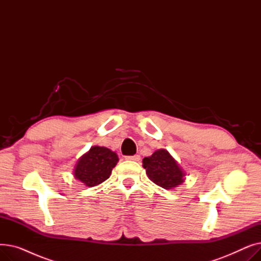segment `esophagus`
Here are the masks:
<instances>
[{"label":"esophagus","instance_id":"1","mask_svg":"<svg viewBox=\"0 0 261 261\" xmlns=\"http://www.w3.org/2000/svg\"><path fill=\"white\" fill-rule=\"evenodd\" d=\"M126 160L128 161H135V162H139L141 160V156L139 154H135V155H131V156H126Z\"/></svg>","mask_w":261,"mask_h":261}]
</instances>
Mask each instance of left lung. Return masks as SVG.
<instances>
[{
  "label": "left lung",
  "instance_id": "1",
  "mask_svg": "<svg viewBox=\"0 0 261 261\" xmlns=\"http://www.w3.org/2000/svg\"><path fill=\"white\" fill-rule=\"evenodd\" d=\"M146 174L158 186L172 189L185 182V171L166 149H159L143 160Z\"/></svg>",
  "mask_w": 261,
  "mask_h": 261
}]
</instances>
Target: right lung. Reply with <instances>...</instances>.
<instances>
[{
  "label": "right lung",
  "mask_w": 261,
  "mask_h": 261,
  "mask_svg": "<svg viewBox=\"0 0 261 261\" xmlns=\"http://www.w3.org/2000/svg\"><path fill=\"white\" fill-rule=\"evenodd\" d=\"M118 160L111 149L93 146L78 159L73 171L74 177L87 187L97 186L109 179Z\"/></svg>",
  "instance_id": "add662e5"
}]
</instances>
